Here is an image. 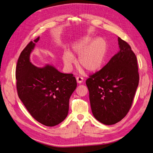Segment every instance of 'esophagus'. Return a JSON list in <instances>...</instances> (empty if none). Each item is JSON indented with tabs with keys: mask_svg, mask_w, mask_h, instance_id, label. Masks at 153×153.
I'll return each instance as SVG.
<instances>
[{
	"mask_svg": "<svg viewBox=\"0 0 153 153\" xmlns=\"http://www.w3.org/2000/svg\"><path fill=\"white\" fill-rule=\"evenodd\" d=\"M76 82L78 83H82L83 82V78L81 76H78L76 78Z\"/></svg>",
	"mask_w": 153,
	"mask_h": 153,
	"instance_id": "esophagus-1",
	"label": "esophagus"
}]
</instances>
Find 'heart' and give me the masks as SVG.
I'll list each match as a JSON object with an SVG mask.
<instances>
[{
  "label": "heart",
  "mask_w": 153,
  "mask_h": 153,
  "mask_svg": "<svg viewBox=\"0 0 153 153\" xmlns=\"http://www.w3.org/2000/svg\"><path fill=\"white\" fill-rule=\"evenodd\" d=\"M71 52L65 51L62 55L63 64L68 70H71L78 56V65L88 72H95L102 67L107 54L108 45L102 37L93 40L90 36H84L73 43Z\"/></svg>",
  "instance_id": "b5f03b06"
}]
</instances>
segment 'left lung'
<instances>
[{
    "instance_id": "1",
    "label": "left lung",
    "mask_w": 153,
    "mask_h": 153,
    "mask_svg": "<svg viewBox=\"0 0 153 153\" xmlns=\"http://www.w3.org/2000/svg\"><path fill=\"white\" fill-rule=\"evenodd\" d=\"M118 41L120 51L86 81L94 117L106 125L127 115L139 81L135 54L125 41L120 37Z\"/></svg>"
}]
</instances>
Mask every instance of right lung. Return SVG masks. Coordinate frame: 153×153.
<instances>
[{"mask_svg": "<svg viewBox=\"0 0 153 153\" xmlns=\"http://www.w3.org/2000/svg\"><path fill=\"white\" fill-rule=\"evenodd\" d=\"M40 36L31 41L21 53L16 69L18 94L32 117L47 127L64 121L69 111V100L76 88L75 77L57 70L52 65L37 67L30 54Z\"/></svg>", "mask_w": 153, "mask_h": 153, "instance_id": "add662e5", "label": "right lung"}]
</instances>
